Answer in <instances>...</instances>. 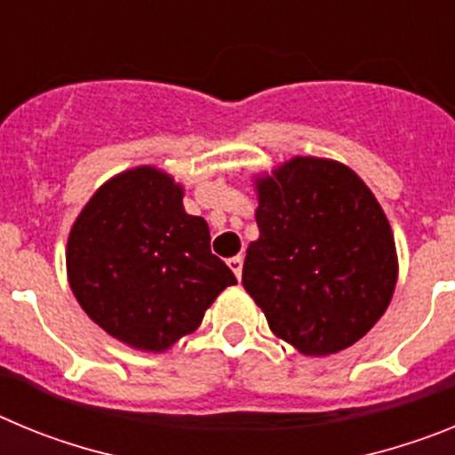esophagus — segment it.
<instances>
[{
    "label": "esophagus",
    "mask_w": 455,
    "mask_h": 455,
    "mask_svg": "<svg viewBox=\"0 0 455 455\" xmlns=\"http://www.w3.org/2000/svg\"><path fill=\"white\" fill-rule=\"evenodd\" d=\"M228 267L232 268V273H235L236 275V280H241V273H243V257H230V259H228Z\"/></svg>",
    "instance_id": "esophagus-1"
}]
</instances>
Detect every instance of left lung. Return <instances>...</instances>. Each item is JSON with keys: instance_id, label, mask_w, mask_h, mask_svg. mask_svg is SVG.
Masks as SVG:
<instances>
[{"instance_id": "1", "label": "left lung", "mask_w": 455, "mask_h": 455, "mask_svg": "<svg viewBox=\"0 0 455 455\" xmlns=\"http://www.w3.org/2000/svg\"><path fill=\"white\" fill-rule=\"evenodd\" d=\"M259 239L241 283L268 328L305 355L367 335L392 300L396 251L383 209L351 168L293 156L257 180Z\"/></svg>"}]
</instances>
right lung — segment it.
<instances>
[{
  "label": "right lung",
  "mask_w": 455,
  "mask_h": 455,
  "mask_svg": "<svg viewBox=\"0 0 455 455\" xmlns=\"http://www.w3.org/2000/svg\"><path fill=\"white\" fill-rule=\"evenodd\" d=\"M209 228L182 207V187L152 166L120 172L88 200L68 239L79 305L116 339L166 351L200 325L236 277L209 248Z\"/></svg>",
  "instance_id": "right-lung-1"
}]
</instances>
